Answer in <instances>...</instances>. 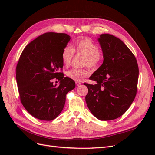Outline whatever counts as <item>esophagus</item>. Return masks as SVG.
Wrapping results in <instances>:
<instances>
[{
  "label": "esophagus",
  "mask_w": 155,
  "mask_h": 155,
  "mask_svg": "<svg viewBox=\"0 0 155 155\" xmlns=\"http://www.w3.org/2000/svg\"><path fill=\"white\" fill-rule=\"evenodd\" d=\"M81 84V83H80V82L76 81V86H80Z\"/></svg>",
  "instance_id": "34e87169"
}]
</instances>
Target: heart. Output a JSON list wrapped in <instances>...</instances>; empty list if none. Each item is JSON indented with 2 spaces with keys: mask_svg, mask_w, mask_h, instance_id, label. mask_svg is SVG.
<instances>
[{
  "mask_svg": "<svg viewBox=\"0 0 155 155\" xmlns=\"http://www.w3.org/2000/svg\"><path fill=\"white\" fill-rule=\"evenodd\" d=\"M74 53L84 55L83 65L96 68L99 65L104 58L102 51L92 39L83 38L78 39L72 44V47L66 46L61 52L62 61L64 66H68L71 63ZM91 71L87 67L83 68H72L67 72V76L76 81H81L88 77Z\"/></svg>",
  "mask_w": 155,
  "mask_h": 155,
  "instance_id": "obj_1",
  "label": "heart"
}]
</instances>
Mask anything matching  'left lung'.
Masks as SVG:
<instances>
[{
    "label": "left lung",
    "instance_id": "obj_1",
    "mask_svg": "<svg viewBox=\"0 0 155 155\" xmlns=\"http://www.w3.org/2000/svg\"><path fill=\"white\" fill-rule=\"evenodd\" d=\"M104 63L90 79L85 100L88 108L100 120H112L122 116L132 104L137 92L139 70L137 59L122 41L110 34L98 39Z\"/></svg>",
    "mask_w": 155,
    "mask_h": 155
}]
</instances>
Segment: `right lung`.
Instances as JSON below:
<instances>
[{
    "label": "right lung",
    "mask_w": 155,
    "mask_h": 155,
    "mask_svg": "<svg viewBox=\"0 0 155 155\" xmlns=\"http://www.w3.org/2000/svg\"><path fill=\"white\" fill-rule=\"evenodd\" d=\"M70 39L63 33H45L28 45L18 59L16 79L20 100L35 118L51 121L57 118L67 94L76 86L73 79L61 72V52ZM54 78L60 81L59 86L53 85Z\"/></svg>",
    "instance_id": "right-lung-1"
}]
</instances>
